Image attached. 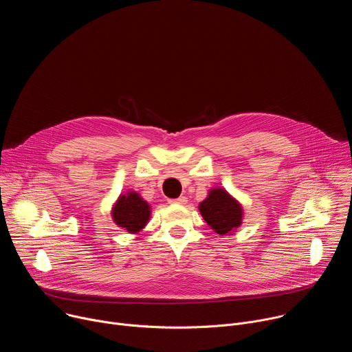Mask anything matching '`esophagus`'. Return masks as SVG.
<instances>
[{"mask_svg":"<svg viewBox=\"0 0 352 352\" xmlns=\"http://www.w3.org/2000/svg\"><path fill=\"white\" fill-rule=\"evenodd\" d=\"M186 197L185 196H179V197H177V199H171L170 200V204H173V205H186Z\"/></svg>","mask_w":352,"mask_h":352,"instance_id":"34e87169","label":"esophagus"}]
</instances>
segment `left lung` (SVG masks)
Returning <instances> with one entry per match:
<instances>
[{"mask_svg":"<svg viewBox=\"0 0 352 352\" xmlns=\"http://www.w3.org/2000/svg\"><path fill=\"white\" fill-rule=\"evenodd\" d=\"M199 212L208 226L220 236L232 235L243 220V208L226 188H210L205 200L199 204Z\"/></svg>","mask_w":352,"mask_h":352,"instance_id":"8db88e82","label":"left lung"}]
</instances>
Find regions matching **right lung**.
Wrapping results in <instances>:
<instances>
[{
	"label": "right lung",
	"instance_id": "add662e5",
	"mask_svg": "<svg viewBox=\"0 0 352 352\" xmlns=\"http://www.w3.org/2000/svg\"><path fill=\"white\" fill-rule=\"evenodd\" d=\"M152 216V206L136 190L121 193L111 206V219L125 232L139 234Z\"/></svg>",
	"mask_w": 352,
	"mask_h": 352
}]
</instances>
